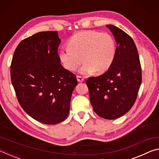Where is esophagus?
<instances>
[{"instance_id": "obj_1", "label": "esophagus", "mask_w": 159, "mask_h": 159, "mask_svg": "<svg viewBox=\"0 0 159 159\" xmlns=\"http://www.w3.org/2000/svg\"><path fill=\"white\" fill-rule=\"evenodd\" d=\"M76 78H77V80H78V81H79V83H82V82L84 81V79H83V78L82 76H77Z\"/></svg>"}]
</instances>
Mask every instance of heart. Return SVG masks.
Here are the masks:
<instances>
[{
	"label": "heart",
	"instance_id": "1",
	"mask_svg": "<svg viewBox=\"0 0 159 159\" xmlns=\"http://www.w3.org/2000/svg\"><path fill=\"white\" fill-rule=\"evenodd\" d=\"M69 48L59 52V57L64 68L76 71L82 61L84 64L80 73L103 74L114 62L116 43L111 35L105 32L84 31L78 32L68 42Z\"/></svg>",
	"mask_w": 159,
	"mask_h": 159
}]
</instances>
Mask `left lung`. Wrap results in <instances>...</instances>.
I'll list each match as a JSON object with an SVG mask.
<instances>
[{
  "label": "left lung",
  "mask_w": 159,
  "mask_h": 159,
  "mask_svg": "<svg viewBox=\"0 0 159 159\" xmlns=\"http://www.w3.org/2000/svg\"><path fill=\"white\" fill-rule=\"evenodd\" d=\"M117 46L111 67L105 73L86 80L93 110L105 119H116L129 111L142 83L139 55L133 39L121 29L108 25Z\"/></svg>",
  "instance_id": "1"
}]
</instances>
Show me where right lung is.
Returning a JSON list of instances; mask_svg holds the SVG:
<instances>
[{"label":"right lung","mask_w":159,"mask_h":159,"mask_svg":"<svg viewBox=\"0 0 159 159\" xmlns=\"http://www.w3.org/2000/svg\"><path fill=\"white\" fill-rule=\"evenodd\" d=\"M57 31H43L23 40L13 55L10 75L18 102L25 111L44 124L68 116L76 77L60 64Z\"/></svg>","instance_id":"1"}]
</instances>
